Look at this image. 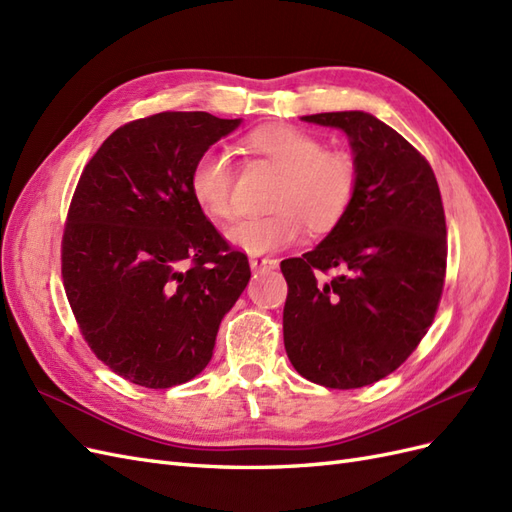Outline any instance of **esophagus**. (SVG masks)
<instances>
[{
  "instance_id": "34e87169",
  "label": "esophagus",
  "mask_w": 512,
  "mask_h": 512,
  "mask_svg": "<svg viewBox=\"0 0 512 512\" xmlns=\"http://www.w3.org/2000/svg\"><path fill=\"white\" fill-rule=\"evenodd\" d=\"M248 264H251L253 272H264V270H274L276 266H279V261L270 259V257H251Z\"/></svg>"
}]
</instances>
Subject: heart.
Here are the masks:
<instances>
[{
	"label": "heart",
	"mask_w": 512,
	"mask_h": 512,
	"mask_svg": "<svg viewBox=\"0 0 512 512\" xmlns=\"http://www.w3.org/2000/svg\"><path fill=\"white\" fill-rule=\"evenodd\" d=\"M246 152L283 171L272 197V214L242 218L227 229V240L248 255H266L294 244L304 233L328 231L352 206L358 167L345 152L326 150L324 141L294 126H264L244 139ZM233 171L227 152H201L188 173V191L203 214L227 221L233 214Z\"/></svg>",
	"instance_id": "1"
}]
</instances>
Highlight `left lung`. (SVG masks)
<instances>
[{"instance_id":"1","label":"left lung","mask_w":512,"mask_h":512,"mask_svg":"<svg viewBox=\"0 0 512 512\" xmlns=\"http://www.w3.org/2000/svg\"><path fill=\"white\" fill-rule=\"evenodd\" d=\"M352 145L358 188L328 236L281 261L285 352L326 388H362L399 369L435 317L446 276V218L427 158L364 111L304 115ZM328 269L340 274L320 279Z\"/></svg>"}]
</instances>
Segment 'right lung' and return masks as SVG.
Instances as JSON below:
<instances>
[{"instance_id":"1","label":"right lung","mask_w":512,"mask_h":512,"mask_svg":"<svg viewBox=\"0 0 512 512\" xmlns=\"http://www.w3.org/2000/svg\"><path fill=\"white\" fill-rule=\"evenodd\" d=\"M242 120L165 111L120 126L85 165L64 240V289L87 345L128 382L171 388L212 360L216 332L251 279L199 210L195 158Z\"/></svg>"}]
</instances>
